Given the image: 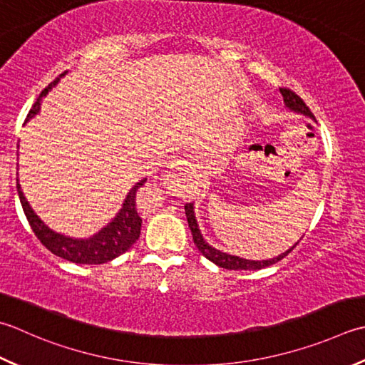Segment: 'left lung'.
<instances>
[{"label":"left lung","instance_id":"obj_1","mask_svg":"<svg viewBox=\"0 0 365 365\" xmlns=\"http://www.w3.org/2000/svg\"><path fill=\"white\" fill-rule=\"evenodd\" d=\"M280 93L283 95L284 104H287V107H289L291 110L299 112V113H302V115H305V117H310L312 120H315V115H313L312 110L309 109V106H307L304 103V99L299 96V95H296L294 91L289 90V88L282 87ZM185 213H187L188 226H190L191 234H192V240H195V245L197 247L199 252H201L209 261L215 262L217 266L223 267V269H227V270H259V269H264V267H269V266H272V264L282 261L284 256H288V253H291L292 250L296 248V245L299 244V242H297V244L294 247H291L288 252L282 253L280 256H277V258H274V259H266V261L244 259V258H239V256L226 255L223 252H220V250L212 248L209 244H207V242L202 239L201 231H199V227H197L196 218H195V210H192V204L191 202L185 204Z\"/></svg>","mask_w":365,"mask_h":365}]
</instances>
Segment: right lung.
I'll list each match as a JSON object with an SVG mask.
<instances>
[{
  "label": "right lung",
  "mask_w": 365,
  "mask_h": 365,
  "mask_svg": "<svg viewBox=\"0 0 365 365\" xmlns=\"http://www.w3.org/2000/svg\"><path fill=\"white\" fill-rule=\"evenodd\" d=\"M60 77H56L53 82L48 83V87H46L41 91L38 101L33 104L30 112H28L26 120H30L39 112L41 98L47 95V91L52 88L53 85H56V82L60 81ZM145 180L147 178L135 183L133 190L128 192L123 207H121L120 212L117 213V217L112 220V223L103 227V230L96 235L83 240L64 237V235L56 234L52 230H48V227L42 223V221L38 218V215L33 212L30 204L26 202L24 192L20 190L19 177H17V192H19L21 207H24L28 223H30L36 237L41 240V244L44 245L48 252H52L53 255L60 256V258L76 262V264H104L115 259L117 256L128 252V250L133 247L134 242L139 239L142 218L139 217L138 205H135V192H138V190L145 183Z\"/></svg>",
  "instance_id": "add662e5"
}]
</instances>
